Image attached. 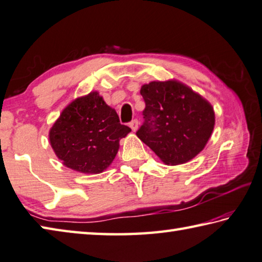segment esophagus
Returning a JSON list of instances; mask_svg holds the SVG:
<instances>
[{"label": "esophagus", "instance_id": "esophagus-1", "mask_svg": "<svg viewBox=\"0 0 262 262\" xmlns=\"http://www.w3.org/2000/svg\"><path fill=\"white\" fill-rule=\"evenodd\" d=\"M129 127L132 128L133 132H136L137 128H138V120H137V119L132 120V121L129 122Z\"/></svg>", "mask_w": 262, "mask_h": 262}]
</instances>
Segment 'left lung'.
<instances>
[{
	"instance_id": "1",
	"label": "left lung",
	"mask_w": 262,
	"mask_h": 262,
	"mask_svg": "<svg viewBox=\"0 0 262 262\" xmlns=\"http://www.w3.org/2000/svg\"><path fill=\"white\" fill-rule=\"evenodd\" d=\"M141 95L144 122L136 135L166 165L187 162L203 150L214 126L208 101L176 80L151 81Z\"/></svg>"
}]
</instances>
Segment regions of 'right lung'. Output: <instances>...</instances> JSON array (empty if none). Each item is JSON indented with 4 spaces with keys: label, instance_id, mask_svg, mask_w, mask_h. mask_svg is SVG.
<instances>
[{
    "label": "right lung",
    "instance_id": "right-lung-1",
    "mask_svg": "<svg viewBox=\"0 0 262 262\" xmlns=\"http://www.w3.org/2000/svg\"><path fill=\"white\" fill-rule=\"evenodd\" d=\"M132 129L97 92L75 100L50 130V142L63 165L84 173H99L110 166L120 138Z\"/></svg>",
    "mask_w": 262,
    "mask_h": 262
}]
</instances>
